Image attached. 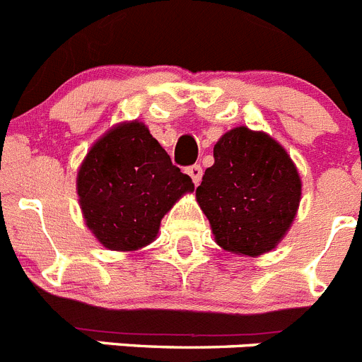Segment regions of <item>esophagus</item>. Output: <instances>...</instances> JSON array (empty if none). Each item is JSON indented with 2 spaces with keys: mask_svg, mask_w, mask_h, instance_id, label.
<instances>
[{
  "mask_svg": "<svg viewBox=\"0 0 362 362\" xmlns=\"http://www.w3.org/2000/svg\"><path fill=\"white\" fill-rule=\"evenodd\" d=\"M187 174L190 175L192 181H194V185H199L201 183V177H203V168H201L199 165H192V166H187Z\"/></svg>",
  "mask_w": 362,
  "mask_h": 362,
  "instance_id": "esophagus-1",
  "label": "esophagus"
}]
</instances>
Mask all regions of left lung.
Wrapping results in <instances>:
<instances>
[{"label": "left lung", "mask_w": 362, "mask_h": 362, "mask_svg": "<svg viewBox=\"0 0 362 362\" xmlns=\"http://www.w3.org/2000/svg\"><path fill=\"white\" fill-rule=\"evenodd\" d=\"M216 243L238 255L267 254L292 226L300 177L286 150L264 132L230 130L196 190Z\"/></svg>", "instance_id": "left-lung-1"}]
</instances>
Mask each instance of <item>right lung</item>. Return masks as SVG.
Wrapping results in <instances>:
<instances>
[{"mask_svg":"<svg viewBox=\"0 0 362 362\" xmlns=\"http://www.w3.org/2000/svg\"><path fill=\"white\" fill-rule=\"evenodd\" d=\"M194 190L187 174L139 121L121 123L92 145L78 172L86 226L108 250L132 252L152 243L161 219Z\"/></svg>","mask_w":362,"mask_h":362,"instance_id":"1","label":"right lung"}]
</instances>
